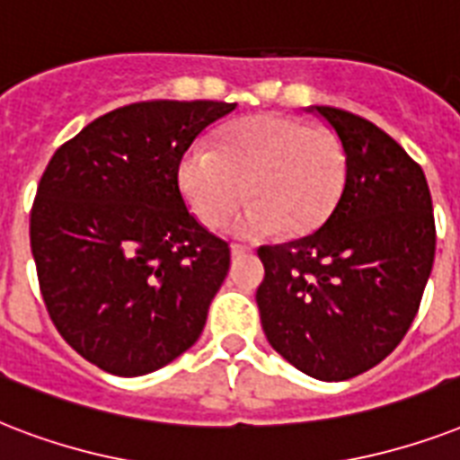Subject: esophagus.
I'll return each instance as SVG.
<instances>
[{"label":"esophagus","mask_w":460,"mask_h":460,"mask_svg":"<svg viewBox=\"0 0 460 460\" xmlns=\"http://www.w3.org/2000/svg\"><path fill=\"white\" fill-rule=\"evenodd\" d=\"M249 252H252V249L244 247V244H233V247H230V254H233V259H234V256L249 254Z\"/></svg>","instance_id":"esophagus-1"}]
</instances>
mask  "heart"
<instances>
[{
	"label": "heart",
	"mask_w": 460,
	"mask_h": 460,
	"mask_svg": "<svg viewBox=\"0 0 460 460\" xmlns=\"http://www.w3.org/2000/svg\"><path fill=\"white\" fill-rule=\"evenodd\" d=\"M345 181L341 138L276 112L234 119L220 129L216 148L194 144L177 167L181 197L211 230L233 216L244 194L252 199L233 226L242 237L312 233L336 211Z\"/></svg>",
	"instance_id": "b5f03b06"
}]
</instances>
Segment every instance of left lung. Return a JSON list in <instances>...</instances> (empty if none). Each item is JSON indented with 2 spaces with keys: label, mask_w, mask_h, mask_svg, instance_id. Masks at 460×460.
<instances>
[{
  "label": "left lung",
  "mask_w": 460,
  "mask_h": 460,
  "mask_svg": "<svg viewBox=\"0 0 460 460\" xmlns=\"http://www.w3.org/2000/svg\"><path fill=\"white\" fill-rule=\"evenodd\" d=\"M348 155L336 211L307 237L259 247L263 333L283 358L322 382L379 365L411 329L434 263L425 172L376 124L316 105Z\"/></svg>",
  "instance_id": "obj_1"
}]
</instances>
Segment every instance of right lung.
Returning a JSON list of instances; mask_svg holds the SVG:
<instances>
[{
  "label": "right lung",
  "mask_w": 460,
  "mask_h": 460,
  "mask_svg": "<svg viewBox=\"0 0 460 460\" xmlns=\"http://www.w3.org/2000/svg\"><path fill=\"white\" fill-rule=\"evenodd\" d=\"M234 108L131 102L59 146L42 172L31 208L42 302L59 336L110 375L155 372L204 331L230 247L187 211L177 167Z\"/></svg>",
  "instance_id": "right-lung-1"
}]
</instances>
